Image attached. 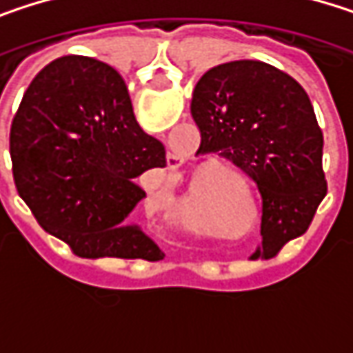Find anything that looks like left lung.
<instances>
[{"label": "left lung", "mask_w": 353, "mask_h": 353, "mask_svg": "<svg viewBox=\"0 0 353 353\" xmlns=\"http://www.w3.org/2000/svg\"><path fill=\"white\" fill-rule=\"evenodd\" d=\"M200 128L196 155L223 157L261 194V245L274 257L301 237L327 194L323 132L303 85L261 61H233L202 75L192 98Z\"/></svg>", "instance_id": "1"}]
</instances>
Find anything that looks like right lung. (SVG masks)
I'll use <instances>...</instances> for the list:
<instances>
[{
    "instance_id": "obj_1",
    "label": "right lung",
    "mask_w": 353,
    "mask_h": 353,
    "mask_svg": "<svg viewBox=\"0 0 353 353\" xmlns=\"http://www.w3.org/2000/svg\"><path fill=\"white\" fill-rule=\"evenodd\" d=\"M10 155L38 225L75 255L163 259L134 216L147 196L137 177L168 165L165 147L139 126L114 67L81 54L48 63L12 120Z\"/></svg>"
}]
</instances>
